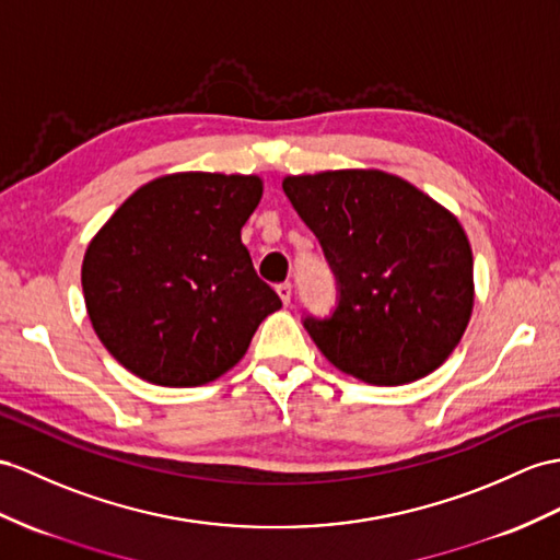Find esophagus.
I'll return each instance as SVG.
<instances>
[{"mask_svg":"<svg viewBox=\"0 0 560 560\" xmlns=\"http://www.w3.org/2000/svg\"><path fill=\"white\" fill-rule=\"evenodd\" d=\"M276 292H278V296L282 299V304H284V306H290V299H292V284H290V282H282V284H278Z\"/></svg>","mask_w":560,"mask_h":560,"instance_id":"34e87169","label":"esophagus"}]
</instances>
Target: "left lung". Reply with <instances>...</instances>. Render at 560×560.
<instances>
[{
    "mask_svg": "<svg viewBox=\"0 0 560 560\" xmlns=\"http://www.w3.org/2000/svg\"><path fill=\"white\" fill-rule=\"evenodd\" d=\"M282 189L320 240L339 302L304 327L339 371L377 387L416 383L470 323L472 252L458 218L375 168L288 175Z\"/></svg>",
    "mask_w": 560,
    "mask_h": 560,
    "instance_id": "1",
    "label": "left lung"
}]
</instances>
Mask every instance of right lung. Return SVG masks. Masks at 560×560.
Wrapping results in <instances>:
<instances>
[{
  "label": "right lung",
  "mask_w": 560,
  "mask_h": 560,
  "mask_svg": "<svg viewBox=\"0 0 560 560\" xmlns=\"http://www.w3.org/2000/svg\"><path fill=\"white\" fill-rule=\"evenodd\" d=\"M261 195L258 175H161L92 237L80 272L88 316L132 375L161 387L213 383L282 306L242 244Z\"/></svg>",
  "instance_id": "right-lung-1"
}]
</instances>
